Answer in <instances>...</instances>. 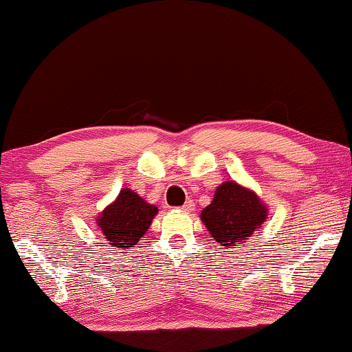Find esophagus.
I'll use <instances>...</instances> for the list:
<instances>
[{
	"mask_svg": "<svg viewBox=\"0 0 352 352\" xmlns=\"http://www.w3.org/2000/svg\"><path fill=\"white\" fill-rule=\"evenodd\" d=\"M182 210L183 212H192V210H195V202H192V201L185 202V204L182 206Z\"/></svg>",
	"mask_w": 352,
	"mask_h": 352,
	"instance_id": "34e87169",
	"label": "esophagus"
}]
</instances>
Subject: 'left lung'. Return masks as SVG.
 I'll return each mask as SVG.
<instances>
[{
    "label": "left lung",
    "mask_w": 352,
    "mask_h": 352,
    "mask_svg": "<svg viewBox=\"0 0 352 352\" xmlns=\"http://www.w3.org/2000/svg\"><path fill=\"white\" fill-rule=\"evenodd\" d=\"M268 209L249 188L225 182L215 190L214 201L201 212V220L221 247L244 244L261 228Z\"/></svg>",
    "instance_id": "8db88e82"
}]
</instances>
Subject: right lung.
I'll return each mask as SVG.
<instances>
[{
	"instance_id": "obj_1",
	"label": "right lung",
	"mask_w": 352,
	"mask_h": 352,
	"mask_svg": "<svg viewBox=\"0 0 352 352\" xmlns=\"http://www.w3.org/2000/svg\"><path fill=\"white\" fill-rule=\"evenodd\" d=\"M156 214V206L148 204L131 188H124L96 221L111 247L127 249L145 234Z\"/></svg>"
}]
</instances>
